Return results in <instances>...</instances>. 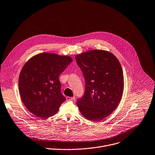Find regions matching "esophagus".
I'll return each instance as SVG.
<instances>
[{
	"label": "esophagus",
	"instance_id": "obj_1",
	"mask_svg": "<svg viewBox=\"0 0 155 155\" xmlns=\"http://www.w3.org/2000/svg\"><path fill=\"white\" fill-rule=\"evenodd\" d=\"M66 99L67 100H73V101H74L75 100V97L73 96V97H68V96H67L66 97Z\"/></svg>",
	"mask_w": 155,
	"mask_h": 155
}]
</instances>
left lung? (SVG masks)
Masks as SVG:
<instances>
[{"label":"left lung","mask_w":155,"mask_h":155,"mask_svg":"<svg viewBox=\"0 0 155 155\" xmlns=\"http://www.w3.org/2000/svg\"><path fill=\"white\" fill-rule=\"evenodd\" d=\"M75 58L85 81L84 94L76 104L88 120H102L116 109L122 98L121 65L112 53L104 50H90Z\"/></svg>","instance_id":"1"}]
</instances>
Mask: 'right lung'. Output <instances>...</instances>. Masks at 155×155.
I'll list each match as a JSON object with an SVG mask.
<instances>
[{"mask_svg":"<svg viewBox=\"0 0 155 155\" xmlns=\"http://www.w3.org/2000/svg\"><path fill=\"white\" fill-rule=\"evenodd\" d=\"M71 62L69 56L44 53L24 65L19 75V90L24 104L31 113L47 118L58 111L66 100L59 77Z\"/></svg>","mask_w":155,"mask_h":155,"instance_id":"add662e5","label":"right lung"}]
</instances>
